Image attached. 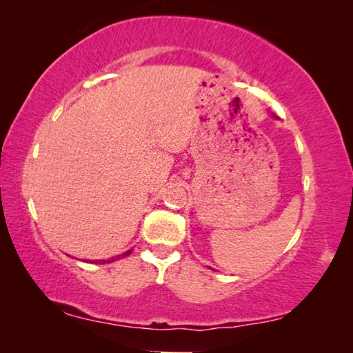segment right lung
<instances>
[{
	"mask_svg": "<svg viewBox=\"0 0 353 353\" xmlns=\"http://www.w3.org/2000/svg\"><path fill=\"white\" fill-rule=\"evenodd\" d=\"M130 252H132V249H130V250H128V252H124V254H121V255H118L117 256V259H121V256H128ZM101 261H103V263H105V260H93V263H101ZM112 261H115V259H110V260H107V263H112Z\"/></svg>",
	"mask_w": 353,
	"mask_h": 353,
	"instance_id": "add662e5",
	"label": "right lung"
}]
</instances>
